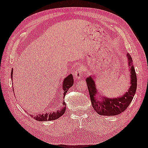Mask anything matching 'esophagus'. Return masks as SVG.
I'll use <instances>...</instances> for the list:
<instances>
[{
  "mask_svg": "<svg viewBox=\"0 0 148 148\" xmlns=\"http://www.w3.org/2000/svg\"><path fill=\"white\" fill-rule=\"evenodd\" d=\"M83 74V66L80 65L77 67L76 70H75L73 73V76L75 79H79V78H81Z\"/></svg>",
  "mask_w": 148,
  "mask_h": 148,
  "instance_id": "1",
  "label": "esophagus"
}]
</instances>
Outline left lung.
Here are the masks:
<instances>
[{"label": "left lung", "instance_id": "8db88e82", "mask_svg": "<svg viewBox=\"0 0 148 148\" xmlns=\"http://www.w3.org/2000/svg\"><path fill=\"white\" fill-rule=\"evenodd\" d=\"M127 57L131 72V87L124 95L116 98H107L103 96H100L101 100H98L96 98V96L98 95V93L96 88L93 78L90 76L86 79L92 106L98 114L103 116H114L119 114L127 108L132 101L136 92L137 78L133 65V60L129 53H127Z\"/></svg>", "mask_w": 148, "mask_h": 148}]
</instances>
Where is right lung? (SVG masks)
Returning a JSON list of instances; mask_svg holds the SVG:
<instances>
[{
  "mask_svg": "<svg viewBox=\"0 0 148 148\" xmlns=\"http://www.w3.org/2000/svg\"><path fill=\"white\" fill-rule=\"evenodd\" d=\"M12 73H13V70L12 71ZM74 83V79L73 76L72 74H69L68 76L66 77V78L64 79V82L63 83V88L64 90V98H65L66 93L67 91L73 85ZM63 107L61 108L60 110H58L55 112H52L50 113H45L42 114H38L36 115L34 117L35 120L37 121H51V120H57L59 118L61 117L62 115L64 114L65 112L66 111V103L65 101L63 102Z\"/></svg>",
  "mask_w": 148,
  "mask_h": 148,
  "instance_id": "add662e5",
  "label": "right lung"
}]
</instances>
